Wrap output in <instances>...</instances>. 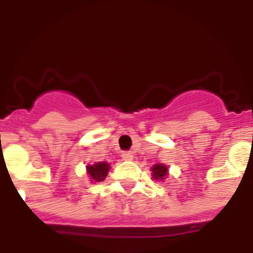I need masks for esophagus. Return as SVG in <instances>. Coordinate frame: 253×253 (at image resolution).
Listing matches in <instances>:
<instances>
[{
    "label": "esophagus",
    "instance_id": "34e87169",
    "mask_svg": "<svg viewBox=\"0 0 253 253\" xmlns=\"http://www.w3.org/2000/svg\"><path fill=\"white\" fill-rule=\"evenodd\" d=\"M122 157L123 160L125 161H131L133 160V153H131V152H123Z\"/></svg>",
    "mask_w": 253,
    "mask_h": 253
}]
</instances>
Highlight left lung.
<instances>
[{"mask_svg":"<svg viewBox=\"0 0 253 253\" xmlns=\"http://www.w3.org/2000/svg\"><path fill=\"white\" fill-rule=\"evenodd\" d=\"M151 171H152V177L157 181H163L167 177V175H169V167H167L166 165H163V163H157V165H154V166L151 169Z\"/></svg>","mask_w":253,"mask_h":253,"instance_id":"1","label":"left lung"}]
</instances>
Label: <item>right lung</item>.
<instances>
[{
  "label": "right lung",
  "mask_w": 253,
  "mask_h": 253,
  "mask_svg": "<svg viewBox=\"0 0 253 253\" xmlns=\"http://www.w3.org/2000/svg\"><path fill=\"white\" fill-rule=\"evenodd\" d=\"M87 175L88 178L93 182H101L106 178L107 173H109V169H110V163H107L106 161H102V162H96L93 165H87Z\"/></svg>",
  "instance_id": "obj_1"
}]
</instances>
